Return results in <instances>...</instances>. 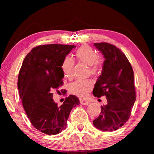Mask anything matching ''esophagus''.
Returning a JSON list of instances; mask_svg holds the SVG:
<instances>
[{
    "label": "esophagus",
    "instance_id": "34e87169",
    "mask_svg": "<svg viewBox=\"0 0 154 154\" xmlns=\"http://www.w3.org/2000/svg\"><path fill=\"white\" fill-rule=\"evenodd\" d=\"M80 103L83 105H88L90 104V102L88 100H80Z\"/></svg>",
    "mask_w": 154,
    "mask_h": 154
}]
</instances>
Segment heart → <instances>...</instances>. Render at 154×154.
Listing matches in <instances>:
<instances>
[{"label": "heart", "mask_w": 154, "mask_h": 154, "mask_svg": "<svg viewBox=\"0 0 154 154\" xmlns=\"http://www.w3.org/2000/svg\"><path fill=\"white\" fill-rule=\"evenodd\" d=\"M75 57L79 62L90 66V72L92 75H97L102 69V62L98 59V54L92 47L83 45L76 51ZM74 61L69 57L63 59L61 69L66 78H72L73 75ZM93 88L91 79H79L72 83L69 86L70 92L79 97L85 98L89 95Z\"/></svg>", "instance_id": "obj_1"}]
</instances>
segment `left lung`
Listing matches in <instances>:
<instances>
[{
	"label": "left lung",
	"mask_w": 154,
	"mask_h": 154,
	"mask_svg": "<svg viewBox=\"0 0 154 154\" xmlns=\"http://www.w3.org/2000/svg\"><path fill=\"white\" fill-rule=\"evenodd\" d=\"M103 54L102 74L93 89L95 97L105 96L107 104L101 106L100 116L93 125L103 131L118 130L128 121L136 101L134 75L131 63L125 54L112 44L95 43Z\"/></svg>",
	"instance_id": "left-lung-1"
}]
</instances>
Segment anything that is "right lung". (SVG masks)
Here are the masks:
<instances>
[{"label":"right lung","instance_id":"add662e5","mask_svg":"<svg viewBox=\"0 0 154 154\" xmlns=\"http://www.w3.org/2000/svg\"><path fill=\"white\" fill-rule=\"evenodd\" d=\"M75 47L53 44L33 48L18 74V89L26 113L33 126L47 135L58 134L65 129L70 112L79 104L73 95L59 107L52 99L53 92H59L63 85V59Z\"/></svg>","mask_w":154,"mask_h":154}]
</instances>
